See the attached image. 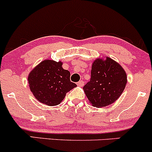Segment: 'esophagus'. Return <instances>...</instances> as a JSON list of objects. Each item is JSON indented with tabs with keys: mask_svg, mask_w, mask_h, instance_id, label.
Masks as SVG:
<instances>
[{
	"mask_svg": "<svg viewBox=\"0 0 152 152\" xmlns=\"http://www.w3.org/2000/svg\"><path fill=\"white\" fill-rule=\"evenodd\" d=\"M84 81L83 80H80L79 82H77V85L78 86H83V85H84Z\"/></svg>",
	"mask_w": 152,
	"mask_h": 152,
	"instance_id": "obj_1",
	"label": "esophagus"
}]
</instances>
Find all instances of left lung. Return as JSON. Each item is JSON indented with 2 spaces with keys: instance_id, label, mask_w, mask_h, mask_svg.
Instances as JSON below:
<instances>
[{
  "instance_id": "1",
  "label": "left lung",
  "mask_w": 152,
  "mask_h": 152,
  "mask_svg": "<svg viewBox=\"0 0 152 152\" xmlns=\"http://www.w3.org/2000/svg\"><path fill=\"white\" fill-rule=\"evenodd\" d=\"M91 80L83 87L86 95L94 107H107L120 97L127 83L123 68L107 57L95 60L92 65Z\"/></svg>"
}]
</instances>
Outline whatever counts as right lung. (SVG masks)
Segmentation results:
<instances>
[{"mask_svg":"<svg viewBox=\"0 0 152 152\" xmlns=\"http://www.w3.org/2000/svg\"><path fill=\"white\" fill-rule=\"evenodd\" d=\"M61 61L45 60L30 73L28 82L34 96L48 106L59 104L66 94L77 86L70 81V72Z\"/></svg>","mask_w":152,"mask_h":152,"instance_id":"obj_1","label":"right lung"}]
</instances>
